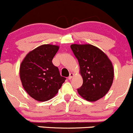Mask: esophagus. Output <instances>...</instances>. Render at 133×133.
I'll return each mask as SVG.
<instances>
[{"instance_id":"1","label":"esophagus","mask_w":133,"mask_h":133,"mask_svg":"<svg viewBox=\"0 0 133 133\" xmlns=\"http://www.w3.org/2000/svg\"><path fill=\"white\" fill-rule=\"evenodd\" d=\"M74 76V74H73V73H71L70 74V76L68 77V79L69 80H70V79H72V78H73V77Z\"/></svg>"}]
</instances>
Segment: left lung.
I'll return each instance as SVG.
<instances>
[{"label":"left lung","mask_w":133,"mask_h":133,"mask_svg":"<svg viewBox=\"0 0 133 133\" xmlns=\"http://www.w3.org/2000/svg\"><path fill=\"white\" fill-rule=\"evenodd\" d=\"M77 58L80 74L83 79L78 95L88 101H96L108 92L114 77L113 64L106 54L89 44L70 45Z\"/></svg>","instance_id":"1"}]
</instances>
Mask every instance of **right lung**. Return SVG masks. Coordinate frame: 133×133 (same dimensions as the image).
Returning a JSON list of instances; mask_svg holds the SVG:
<instances>
[{
	"mask_svg": "<svg viewBox=\"0 0 133 133\" xmlns=\"http://www.w3.org/2000/svg\"><path fill=\"white\" fill-rule=\"evenodd\" d=\"M59 48L57 45L43 44L30 51L21 61V84L30 96L36 101L52 99L66 80L52 63Z\"/></svg>",
	"mask_w": 133,
	"mask_h": 133,
	"instance_id": "right-lung-1",
	"label": "right lung"
}]
</instances>
